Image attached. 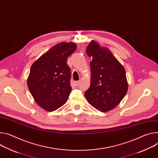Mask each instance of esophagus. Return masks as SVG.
Returning <instances> with one entry per match:
<instances>
[{
  "label": "esophagus",
  "instance_id": "esophagus-1",
  "mask_svg": "<svg viewBox=\"0 0 158 158\" xmlns=\"http://www.w3.org/2000/svg\"><path fill=\"white\" fill-rule=\"evenodd\" d=\"M79 83H80V81H76V82H74V84H75V85H76V86H77V85H79Z\"/></svg>",
  "mask_w": 158,
  "mask_h": 158
}]
</instances>
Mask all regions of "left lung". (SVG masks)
<instances>
[{"mask_svg": "<svg viewBox=\"0 0 158 158\" xmlns=\"http://www.w3.org/2000/svg\"><path fill=\"white\" fill-rule=\"evenodd\" d=\"M86 52L90 62L91 84L84 95L88 103L102 112L108 111L120 104L128 90L123 66L106 47L91 40Z\"/></svg>", "mask_w": 158, "mask_h": 158, "instance_id": "8db88e82", "label": "left lung"}]
</instances>
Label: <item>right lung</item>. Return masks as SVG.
<instances>
[{
    "instance_id": "add662e5",
    "label": "right lung",
    "mask_w": 158,
    "mask_h": 158,
    "mask_svg": "<svg viewBox=\"0 0 158 158\" xmlns=\"http://www.w3.org/2000/svg\"><path fill=\"white\" fill-rule=\"evenodd\" d=\"M74 42H61L43 54L32 64L27 84L35 102L53 111L64 105L72 88L67 58L76 49Z\"/></svg>"
}]
</instances>
